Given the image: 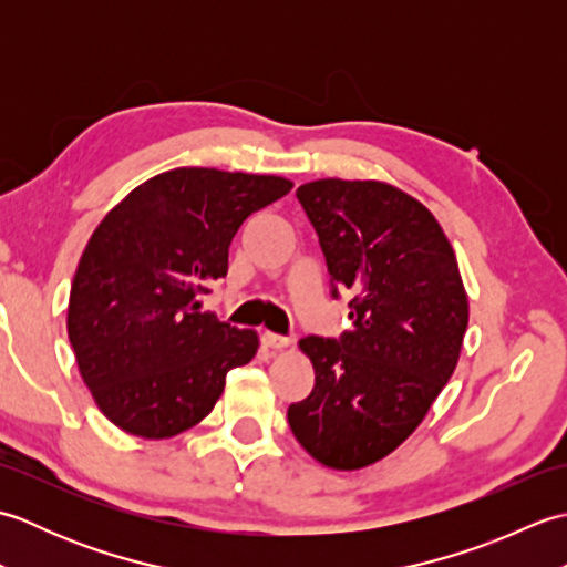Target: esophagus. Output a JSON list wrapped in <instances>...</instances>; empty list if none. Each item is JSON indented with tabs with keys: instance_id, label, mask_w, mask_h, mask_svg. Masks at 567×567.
I'll list each match as a JSON object with an SVG mask.
<instances>
[{
	"instance_id": "34e87169",
	"label": "esophagus",
	"mask_w": 567,
	"mask_h": 567,
	"mask_svg": "<svg viewBox=\"0 0 567 567\" xmlns=\"http://www.w3.org/2000/svg\"><path fill=\"white\" fill-rule=\"evenodd\" d=\"M260 341H262V346H268V348H275V351H282V348H287L290 346L292 341L287 339V336H280V333H272V331H262V336H260Z\"/></svg>"
}]
</instances>
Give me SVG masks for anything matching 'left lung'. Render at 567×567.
Here are the masks:
<instances>
[{"mask_svg":"<svg viewBox=\"0 0 567 567\" xmlns=\"http://www.w3.org/2000/svg\"><path fill=\"white\" fill-rule=\"evenodd\" d=\"M331 280L353 292L355 329L299 341L315 390L290 404L299 445L360 470L412 436L451 380L467 329L455 250L424 204L382 179H315L297 189ZM336 295V292H333Z\"/></svg>","mask_w":567,"mask_h":567,"instance_id":"obj_1","label":"left lung"}]
</instances>
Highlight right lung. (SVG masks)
<instances>
[{"label": "right lung", "mask_w": 567, "mask_h": 567, "mask_svg": "<svg viewBox=\"0 0 567 567\" xmlns=\"http://www.w3.org/2000/svg\"><path fill=\"white\" fill-rule=\"evenodd\" d=\"M292 179L175 167L131 189L87 240L68 302V336L94 404L131 436L173 439L219 402L258 333L202 315L248 216Z\"/></svg>", "instance_id": "add662e5"}]
</instances>
